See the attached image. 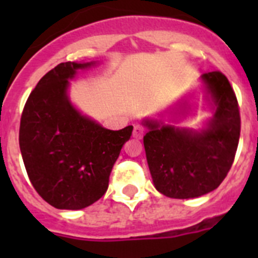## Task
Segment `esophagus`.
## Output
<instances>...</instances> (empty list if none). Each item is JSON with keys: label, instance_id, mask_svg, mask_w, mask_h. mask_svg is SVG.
<instances>
[{"label": "esophagus", "instance_id": "34e87169", "mask_svg": "<svg viewBox=\"0 0 258 258\" xmlns=\"http://www.w3.org/2000/svg\"><path fill=\"white\" fill-rule=\"evenodd\" d=\"M143 134H145V129H143L141 125H136V126H134V131H133L134 138H137V140H141V138L143 137Z\"/></svg>", "mask_w": 258, "mask_h": 258}]
</instances>
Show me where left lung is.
Instances as JSON below:
<instances>
[{"label":"left lung","instance_id":"left-lung-1","mask_svg":"<svg viewBox=\"0 0 258 258\" xmlns=\"http://www.w3.org/2000/svg\"><path fill=\"white\" fill-rule=\"evenodd\" d=\"M213 116L199 131L145 118L146 157L155 187L173 199H192L216 190L229 173L240 137L236 95L220 71L202 75ZM187 101L169 109L174 116L188 113Z\"/></svg>","mask_w":258,"mask_h":258}]
</instances>
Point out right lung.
Instances as JSON below:
<instances>
[{
  "mask_svg": "<svg viewBox=\"0 0 258 258\" xmlns=\"http://www.w3.org/2000/svg\"><path fill=\"white\" fill-rule=\"evenodd\" d=\"M95 61H66L32 90L20 118L19 146L26 170L45 202L58 209L92 206L108 188L109 174L133 126L109 131L77 111L70 80Z\"/></svg>",
  "mask_w": 258,
  "mask_h": 258,
  "instance_id": "1",
  "label": "right lung"
}]
</instances>
